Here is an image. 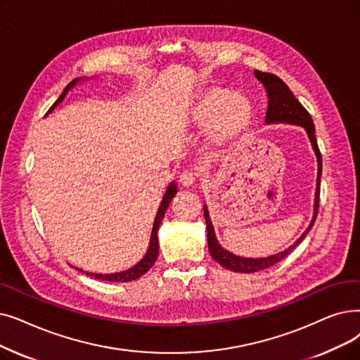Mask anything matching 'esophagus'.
Returning a JSON list of instances; mask_svg holds the SVG:
<instances>
[{
  "instance_id": "esophagus-1",
  "label": "esophagus",
  "mask_w": 360,
  "mask_h": 360,
  "mask_svg": "<svg viewBox=\"0 0 360 360\" xmlns=\"http://www.w3.org/2000/svg\"><path fill=\"white\" fill-rule=\"evenodd\" d=\"M195 179H197V174H195L194 170H190V169L184 170L182 174L179 175V182H181L184 186H191V185L195 182Z\"/></svg>"
}]
</instances>
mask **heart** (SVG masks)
<instances>
[{
	"label": "heart",
	"instance_id": "1",
	"mask_svg": "<svg viewBox=\"0 0 360 360\" xmlns=\"http://www.w3.org/2000/svg\"><path fill=\"white\" fill-rule=\"evenodd\" d=\"M198 116L205 120L217 119L219 129L236 132L250 117V103L241 96L229 97L225 89H213L201 100Z\"/></svg>",
	"mask_w": 360,
	"mask_h": 360
}]
</instances>
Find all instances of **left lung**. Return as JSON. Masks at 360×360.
I'll use <instances>...</instances> for the list:
<instances>
[{"label": "left lung", "instance_id": "1", "mask_svg": "<svg viewBox=\"0 0 360 360\" xmlns=\"http://www.w3.org/2000/svg\"><path fill=\"white\" fill-rule=\"evenodd\" d=\"M255 76L257 79L264 85L268 92V110H266V117H264V123L271 124V123H290V124H297V127H302L307 136L309 141L311 144V148H314L316 154V160H318V178H316V193H315V205H314V216H311L310 225L307 229L302 233V237L297 240L292 245L285 248L284 252H279L276 255L268 256V257H241L233 255L228 250H225L221 244H219L213 224L210 221V214L209 209L205 205L202 210H205V219H206V225H207V244H209V252L212 257L224 266L225 269L233 271V272H241V274H253L259 272L262 269H266L274 266L275 263L279 260H283L287 257L292 250L299 245L303 238L307 236V232L314 226L316 216H318V209H319V190H321V175H322V155L316 143V136H315V124L314 120H311L310 115L307 113L306 108L300 104V101L294 97V94L290 91V88L284 84L283 79H279L278 76L272 73H264L260 70H255Z\"/></svg>", "mask_w": 360, "mask_h": 360}]
</instances>
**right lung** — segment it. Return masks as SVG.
Listing matches in <instances>:
<instances>
[{
  "label": "right lung",
  "mask_w": 360,
  "mask_h": 360,
  "mask_svg": "<svg viewBox=\"0 0 360 360\" xmlns=\"http://www.w3.org/2000/svg\"><path fill=\"white\" fill-rule=\"evenodd\" d=\"M79 81H82V77H77V79L72 81L66 88L65 91L61 92V96L58 97V100L51 105V108L49 110V113H51L54 108L65 100L66 94L77 84ZM178 193V186L175 182H170V185L167 186V190L165 191V195H163V200L160 202L159 206V210H158V214H155L154 217V224H153V229H151V237H150V243H148V248H147V253L144 255V257L139 260L136 264H134L132 268L127 269V271H122V272H116V274H92V272H85L86 275L89 276H94L96 279H101V281H110V283H129V281H134V279H138L141 278L151 266L154 264V262L158 260V256H159V237H158V232H159V226L162 224V219L165 216V212L166 209L169 207V202L170 200L175 197V194ZM79 272H84L82 269L76 268Z\"/></svg>",
  "instance_id": "obj_1"
}]
</instances>
